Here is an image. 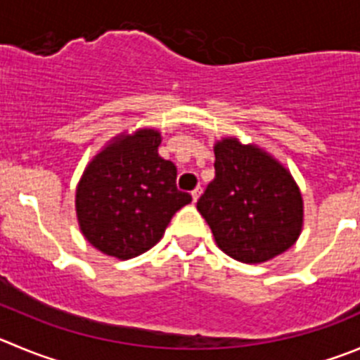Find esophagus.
I'll return each mask as SVG.
<instances>
[{"mask_svg": "<svg viewBox=\"0 0 360 360\" xmlns=\"http://www.w3.org/2000/svg\"><path fill=\"white\" fill-rule=\"evenodd\" d=\"M201 193H203V189H201V187H196V189H194L193 193H191V194H193V201H194V203H196L198 198L201 196Z\"/></svg>", "mask_w": 360, "mask_h": 360, "instance_id": "34e87169", "label": "esophagus"}]
</instances>
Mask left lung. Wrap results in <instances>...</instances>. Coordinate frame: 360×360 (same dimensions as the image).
Masks as SVG:
<instances>
[{
  "label": "left lung",
  "mask_w": 360,
  "mask_h": 360,
  "mask_svg": "<svg viewBox=\"0 0 360 360\" xmlns=\"http://www.w3.org/2000/svg\"><path fill=\"white\" fill-rule=\"evenodd\" d=\"M215 178L198 200L219 248L242 263H262L295 244L302 198L292 174L251 145H215Z\"/></svg>",
  "instance_id": "left-lung-1"
}]
</instances>
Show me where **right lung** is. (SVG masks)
<instances>
[{
  "instance_id": "obj_1",
  "label": "right lung",
  "mask_w": 360,
  "mask_h": 360,
  "mask_svg": "<svg viewBox=\"0 0 360 360\" xmlns=\"http://www.w3.org/2000/svg\"><path fill=\"white\" fill-rule=\"evenodd\" d=\"M157 131L109 145L86 167L75 193L86 240L108 256L129 259L162 237L171 217L193 201L176 187V166L157 152Z\"/></svg>"
}]
</instances>
